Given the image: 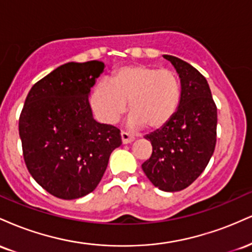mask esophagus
Segmentation results:
<instances>
[{
    "label": "esophagus",
    "instance_id": "obj_1",
    "mask_svg": "<svg viewBox=\"0 0 252 252\" xmlns=\"http://www.w3.org/2000/svg\"><path fill=\"white\" fill-rule=\"evenodd\" d=\"M121 138H122V142H123L124 144H126V143H131L132 141L135 140L134 136L130 135V134H128V132H126V131H122V132H121Z\"/></svg>",
    "mask_w": 252,
    "mask_h": 252
}]
</instances>
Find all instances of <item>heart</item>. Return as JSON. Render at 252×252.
<instances>
[{
	"mask_svg": "<svg viewBox=\"0 0 252 252\" xmlns=\"http://www.w3.org/2000/svg\"><path fill=\"white\" fill-rule=\"evenodd\" d=\"M182 99V85L172 70L149 65L121 66L91 94V105L106 122H114L129 103L130 126L158 130L175 116Z\"/></svg>",
	"mask_w": 252,
	"mask_h": 252,
	"instance_id": "heart-1",
	"label": "heart"
}]
</instances>
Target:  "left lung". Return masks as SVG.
<instances>
[{
  "label": "left lung",
  "mask_w": 252,
  "mask_h": 252,
  "mask_svg": "<svg viewBox=\"0 0 252 252\" xmlns=\"http://www.w3.org/2000/svg\"><path fill=\"white\" fill-rule=\"evenodd\" d=\"M175 67L182 85V99L175 116L146 136L152 156L142 163L147 178L158 189L178 192L204 172L217 142V106L207 80L189 63L163 56Z\"/></svg>",
  "instance_id": "left-lung-1"
}]
</instances>
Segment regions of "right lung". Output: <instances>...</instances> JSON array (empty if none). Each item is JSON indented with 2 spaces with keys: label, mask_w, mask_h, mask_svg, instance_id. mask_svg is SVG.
Returning <instances> with one entry per match:
<instances>
[{
  "label": "right lung",
  "mask_w": 252,
  "mask_h": 252,
  "mask_svg": "<svg viewBox=\"0 0 252 252\" xmlns=\"http://www.w3.org/2000/svg\"><path fill=\"white\" fill-rule=\"evenodd\" d=\"M104 70L97 60L67 63L33 85L19 120L28 172L60 199L89 194L102 180L121 131L92 117L90 90Z\"/></svg>",
  "instance_id": "1"
}]
</instances>
